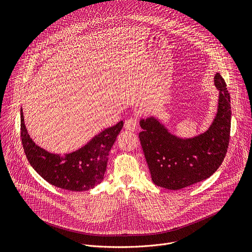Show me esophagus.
Returning <instances> with one entry per match:
<instances>
[{
  "label": "esophagus",
  "instance_id": "1",
  "mask_svg": "<svg viewBox=\"0 0 252 252\" xmlns=\"http://www.w3.org/2000/svg\"><path fill=\"white\" fill-rule=\"evenodd\" d=\"M137 127V118L135 116L133 117H130L129 119H127L126 121V124H125V128L129 130V131H135Z\"/></svg>",
  "mask_w": 252,
  "mask_h": 252
}]
</instances>
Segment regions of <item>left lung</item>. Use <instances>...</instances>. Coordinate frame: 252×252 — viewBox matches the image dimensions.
I'll use <instances>...</instances> for the list:
<instances>
[{
    "mask_svg": "<svg viewBox=\"0 0 252 252\" xmlns=\"http://www.w3.org/2000/svg\"><path fill=\"white\" fill-rule=\"evenodd\" d=\"M213 82L219 90L218 111L205 131L181 137L155 116L139 120L138 137L156 186L182 189L208 178L222 163L229 143L230 95L220 73Z\"/></svg>",
    "mask_w": 252,
    "mask_h": 252,
    "instance_id": "1",
    "label": "left lung"
}]
</instances>
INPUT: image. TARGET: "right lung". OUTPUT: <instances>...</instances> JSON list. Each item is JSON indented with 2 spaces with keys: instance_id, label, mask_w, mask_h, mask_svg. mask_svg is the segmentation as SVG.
<instances>
[{
  "instance_id": "right-lung-1",
  "label": "right lung",
  "mask_w": 252,
  "mask_h": 252,
  "mask_svg": "<svg viewBox=\"0 0 252 252\" xmlns=\"http://www.w3.org/2000/svg\"><path fill=\"white\" fill-rule=\"evenodd\" d=\"M123 126L121 121L75 152L54 154L38 146L30 136L21 107V138L30 164L52 186L70 191L89 190L102 182L109 153Z\"/></svg>"
}]
</instances>
